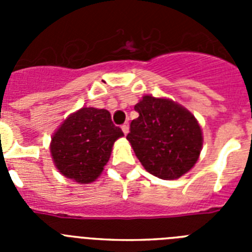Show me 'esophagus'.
<instances>
[{"instance_id":"esophagus-1","label":"esophagus","mask_w":252,"mask_h":252,"mask_svg":"<svg viewBox=\"0 0 252 252\" xmlns=\"http://www.w3.org/2000/svg\"><path fill=\"white\" fill-rule=\"evenodd\" d=\"M121 128H122V131H124L125 135H127V133H128V128H130V126H128V124H124L121 126Z\"/></svg>"}]
</instances>
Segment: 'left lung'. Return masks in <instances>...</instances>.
Segmentation results:
<instances>
[{
  "instance_id": "obj_1",
  "label": "left lung",
  "mask_w": 252,
  "mask_h": 252,
  "mask_svg": "<svg viewBox=\"0 0 252 252\" xmlns=\"http://www.w3.org/2000/svg\"><path fill=\"white\" fill-rule=\"evenodd\" d=\"M126 139L144 168L160 179H177L197 162L202 130L192 113L170 99L145 95L135 106Z\"/></svg>"
}]
</instances>
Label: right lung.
<instances>
[{"instance_id": "obj_1", "label": "right lung", "mask_w": 252, "mask_h": 252, "mask_svg": "<svg viewBox=\"0 0 252 252\" xmlns=\"http://www.w3.org/2000/svg\"><path fill=\"white\" fill-rule=\"evenodd\" d=\"M122 135L108 111L83 107L58 128L51 139V157L66 178L78 183H91L102 173L113 142Z\"/></svg>"}]
</instances>
